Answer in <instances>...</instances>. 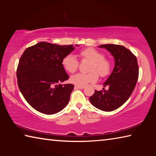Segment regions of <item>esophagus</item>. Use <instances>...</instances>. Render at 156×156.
I'll list each match as a JSON object with an SVG mask.
<instances>
[{
    "mask_svg": "<svg viewBox=\"0 0 156 156\" xmlns=\"http://www.w3.org/2000/svg\"><path fill=\"white\" fill-rule=\"evenodd\" d=\"M76 88H78V89H83L84 88V86H78V85H76L75 86Z\"/></svg>",
    "mask_w": 156,
    "mask_h": 156,
    "instance_id": "1",
    "label": "esophagus"
}]
</instances>
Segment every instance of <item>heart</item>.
Listing matches in <instances>:
<instances>
[{
	"mask_svg": "<svg viewBox=\"0 0 156 156\" xmlns=\"http://www.w3.org/2000/svg\"><path fill=\"white\" fill-rule=\"evenodd\" d=\"M82 59L91 60L89 65V73H78L73 75L70 81L73 84L78 86H85L89 83H96L98 79V75L101 77H105L109 74L112 70V64L109 60L105 58L104 55L98 50L91 47L84 49L80 52ZM63 67L67 72L74 73L78 69L79 62L75 56L67 54L62 60Z\"/></svg>",
	"mask_w": 156,
	"mask_h": 156,
	"instance_id": "heart-1",
	"label": "heart"
}]
</instances>
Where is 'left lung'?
I'll return each mask as SVG.
<instances>
[{"mask_svg":"<svg viewBox=\"0 0 156 156\" xmlns=\"http://www.w3.org/2000/svg\"><path fill=\"white\" fill-rule=\"evenodd\" d=\"M98 47L106 49L112 54L115 64L112 73L103 84L104 87L108 86L109 89L95 90L89 100L97 109L112 112L125 103L135 88L139 73L138 61L130 50L124 46L106 44Z\"/></svg>","mask_w":156,"mask_h":156,"instance_id":"left-lung-1","label":"left lung"}]
</instances>
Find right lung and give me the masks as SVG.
<instances>
[{"label":"right lung","instance_id":"add662e5","mask_svg":"<svg viewBox=\"0 0 156 156\" xmlns=\"http://www.w3.org/2000/svg\"><path fill=\"white\" fill-rule=\"evenodd\" d=\"M76 46H78L76 44ZM75 47L41 42L25 50L17 68L21 94L34 109L55 114L68 105L74 85L62 84L69 79L62 60Z\"/></svg>","mask_w":156,"mask_h":156}]
</instances>
